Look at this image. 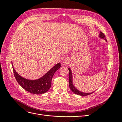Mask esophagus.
Here are the masks:
<instances>
[{
	"instance_id": "1",
	"label": "esophagus",
	"mask_w": 122,
	"mask_h": 122,
	"mask_svg": "<svg viewBox=\"0 0 122 122\" xmlns=\"http://www.w3.org/2000/svg\"><path fill=\"white\" fill-rule=\"evenodd\" d=\"M63 62H64H64H65V61H64V60L63 61Z\"/></svg>"
}]
</instances>
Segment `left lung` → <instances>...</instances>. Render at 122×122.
<instances>
[{"mask_svg": "<svg viewBox=\"0 0 122 122\" xmlns=\"http://www.w3.org/2000/svg\"><path fill=\"white\" fill-rule=\"evenodd\" d=\"M99 37L104 39V40H105L106 41H107V39L105 38V35L102 32H100V34H99ZM68 70H69V88L70 89V90L74 93L76 94L77 95H81V96H87L88 95H90L92 93H93V92L92 93H84L80 91L79 90H78L75 87H74L73 84V81H72V72H71V70L70 69V68H68Z\"/></svg>", "mask_w": 122, "mask_h": 122, "instance_id": "1", "label": "left lung"}]
</instances>
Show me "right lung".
Instances as JSON below:
<instances>
[{"mask_svg": "<svg viewBox=\"0 0 122 122\" xmlns=\"http://www.w3.org/2000/svg\"><path fill=\"white\" fill-rule=\"evenodd\" d=\"M11 65L15 77L19 84L26 91L34 94H42L48 91L51 87L52 79L55 72L61 67V64L58 63L40 78L35 80H30L21 76L15 71L12 61Z\"/></svg>", "mask_w": 122, "mask_h": 122, "instance_id": "obj_1", "label": "right lung"}]
</instances>
